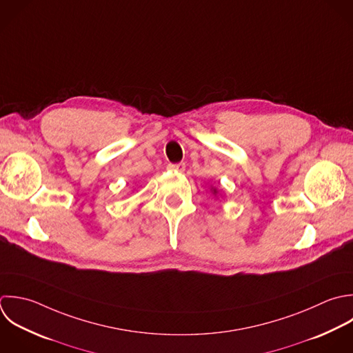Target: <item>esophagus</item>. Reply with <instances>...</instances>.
<instances>
[{"mask_svg":"<svg viewBox=\"0 0 353 353\" xmlns=\"http://www.w3.org/2000/svg\"><path fill=\"white\" fill-rule=\"evenodd\" d=\"M168 168H169L170 170H174V172H184L185 163H184V162H180V163H170V165H168Z\"/></svg>","mask_w":353,"mask_h":353,"instance_id":"esophagus-1","label":"esophagus"}]
</instances>
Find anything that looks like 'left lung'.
Masks as SVG:
<instances>
[{
    "instance_id": "obj_1",
    "label": "left lung",
    "mask_w": 353,
    "mask_h": 353,
    "mask_svg": "<svg viewBox=\"0 0 353 353\" xmlns=\"http://www.w3.org/2000/svg\"><path fill=\"white\" fill-rule=\"evenodd\" d=\"M216 192H217V191H216V190H214V194H216Z\"/></svg>"
}]
</instances>
